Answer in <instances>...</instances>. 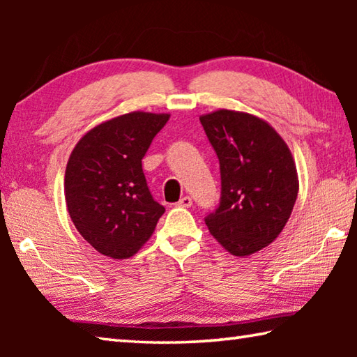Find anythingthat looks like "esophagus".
I'll return each mask as SVG.
<instances>
[{"label": "esophagus", "instance_id": "obj_1", "mask_svg": "<svg viewBox=\"0 0 357 357\" xmlns=\"http://www.w3.org/2000/svg\"><path fill=\"white\" fill-rule=\"evenodd\" d=\"M176 204H178L179 208H190L192 206V198L185 195V197L181 198V200Z\"/></svg>", "mask_w": 357, "mask_h": 357}]
</instances>
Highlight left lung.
Segmentation results:
<instances>
[{"mask_svg":"<svg viewBox=\"0 0 357 357\" xmlns=\"http://www.w3.org/2000/svg\"><path fill=\"white\" fill-rule=\"evenodd\" d=\"M220 164L222 197L206 222L234 257L264 249L282 233L298 198L291 151L273 126L250 113L217 110L200 116Z\"/></svg>","mask_w":357,"mask_h":357,"instance_id":"1","label":"left lung"}]
</instances>
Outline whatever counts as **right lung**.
Instances as JSON below:
<instances>
[{"mask_svg": "<svg viewBox=\"0 0 357 357\" xmlns=\"http://www.w3.org/2000/svg\"><path fill=\"white\" fill-rule=\"evenodd\" d=\"M168 113L132 112L88 130L69 157L64 197L86 243L113 259L134 257L165 208L148 189L142 159Z\"/></svg>", "mask_w": 357, "mask_h": 357, "instance_id": "add662e5", "label": "right lung"}]
</instances>
